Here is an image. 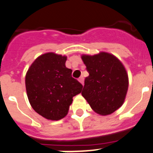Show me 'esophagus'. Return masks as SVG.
<instances>
[{
    "mask_svg": "<svg viewBox=\"0 0 153 153\" xmlns=\"http://www.w3.org/2000/svg\"><path fill=\"white\" fill-rule=\"evenodd\" d=\"M78 81H79V82L82 84V85H84V78H83V76L80 77V78H78Z\"/></svg>",
    "mask_w": 153,
    "mask_h": 153,
    "instance_id": "34e87169",
    "label": "esophagus"
}]
</instances>
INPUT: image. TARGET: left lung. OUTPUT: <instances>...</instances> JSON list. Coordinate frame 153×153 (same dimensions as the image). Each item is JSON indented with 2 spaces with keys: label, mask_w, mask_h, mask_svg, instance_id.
<instances>
[{
  "label": "left lung",
  "mask_w": 153,
  "mask_h": 153,
  "mask_svg": "<svg viewBox=\"0 0 153 153\" xmlns=\"http://www.w3.org/2000/svg\"><path fill=\"white\" fill-rule=\"evenodd\" d=\"M89 75L85 79L82 94L91 109L106 116L124 103L129 86L128 74L123 63L113 54L82 55Z\"/></svg>",
  "instance_id": "left-lung-1"
}]
</instances>
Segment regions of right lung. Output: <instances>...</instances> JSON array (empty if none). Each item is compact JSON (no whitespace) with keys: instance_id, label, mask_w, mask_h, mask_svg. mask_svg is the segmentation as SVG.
<instances>
[{"instance_id":"1","label":"right lung","mask_w":153,"mask_h":153,"mask_svg":"<svg viewBox=\"0 0 153 153\" xmlns=\"http://www.w3.org/2000/svg\"><path fill=\"white\" fill-rule=\"evenodd\" d=\"M67 56L46 53L37 57L27 71L26 90L33 109L50 120L68 114L74 96L81 93L82 85L71 77L66 68Z\"/></svg>"}]
</instances>
